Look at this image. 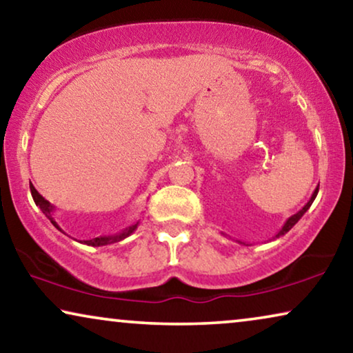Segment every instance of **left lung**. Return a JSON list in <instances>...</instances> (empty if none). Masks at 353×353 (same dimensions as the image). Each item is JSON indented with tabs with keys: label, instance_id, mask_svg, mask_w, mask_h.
Instances as JSON below:
<instances>
[{
	"label": "left lung",
	"instance_id": "1",
	"mask_svg": "<svg viewBox=\"0 0 353 353\" xmlns=\"http://www.w3.org/2000/svg\"><path fill=\"white\" fill-rule=\"evenodd\" d=\"M316 193H319V187H316V188H315V192H314V193H312L310 200H309V201H307V205H305L304 208H302V210H301V211H297V212H296V214H292L291 217H288V221L285 222V224H283V227L280 228V232H278V233H276V235H275L274 238H272V240H276V238H280V236H283V235H285V233H288V232H290V230H291V228H292V227H294V225L297 224V221H299V219H301V217L305 214V212H307V210H309V208L312 206V203H314V200H315V198H316ZM222 235H225V233H222ZM236 241H238V240H236ZM238 243H241V241H238ZM241 245H245V243H241Z\"/></svg>",
	"mask_w": 353,
	"mask_h": 353
}]
</instances>
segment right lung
<instances>
[{"mask_svg": "<svg viewBox=\"0 0 353 353\" xmlns=\"http://www.w3.org/2000/svg\"><path fill=\"white\" fill-rule=\"evenodd\" d=\"M30 192H32V196H33L34 205H37V206L39 208V210L43 211V214L46 216L49 221H51V224H52L54 227L59 228V230H61V232H63L62 228L59 227L56 219H54V210H56V208H54V206L51 205V203H49V201L46 200V198H43L41 195H39L37 188L33 187V183H30ZM137 225H139V222H136V224L126 227L125 230L118 232V233H115V235H102V236H96V238H91V240H84V241H79V243H84V245H88V246H105V245H112V243H118V241L125 240V238H128L129 235H131L132 232H136Z\"/></svg>", "mask_w": 353, "mask_h": 353, "instance_id": "obj_1", "label": "right lung"}]
</instances>
